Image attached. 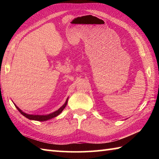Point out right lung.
<instances>
[{"instance_id": "obj_1", "label": "right lung", "mask_w": 159, "mask_h": 159, "mask_svg": "<svg viewBox=\"0 0 159 159\" xmlns=\"http://www.w3.org/2000/svg\"><path fill=\"white\" fill-rule=\"evenodd\" d=\"M67 102H68V99H66V101L65 103H64V105L61 106L60 108L57 110V111H56L55 112L52 113V114H48V115H31V114H26V113L23 112L20 108H18V107L16 105H15V107H16V108L17 109L18 111H20L21 114L24 116H25L26 118H29V119L38 120V121H45V120H48L49 119H51V118H52L54 117H56L57 116H58L59 114H61V111H63L64 109L65 108V107L66 106Z\"/></svg>"}]
</instances>
